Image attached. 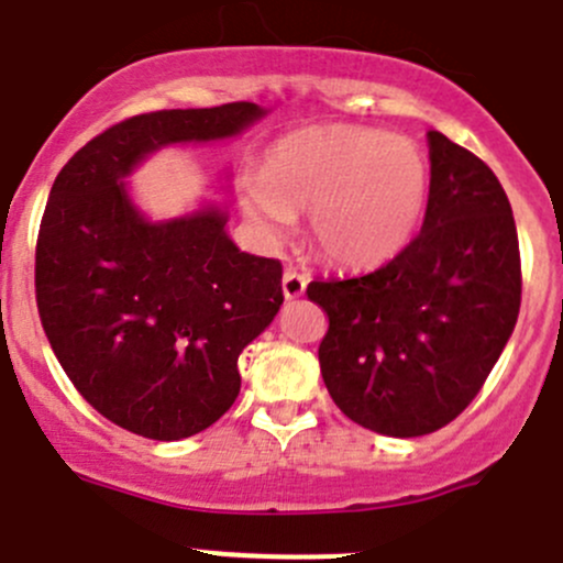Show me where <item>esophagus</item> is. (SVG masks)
Here are the masks:
<instances>
[{
	"instance_id": "1",
	"label": "esophagus",
	"mask_w": 563,
	"mask_h": 563,
	"mask_svg": "<svg viewBox=\"0 0 563 563\" xmlns=\"http://www.w3.org/2000/svg\"><path fill=\"white\" fill-rule=\"evenodd\" d=\"M282 289H284V298H287V300L300 298V295H303V289H306V276L300 274V271L287 268V271H284V276H282Z\"/></svg>"
}]
</instances>
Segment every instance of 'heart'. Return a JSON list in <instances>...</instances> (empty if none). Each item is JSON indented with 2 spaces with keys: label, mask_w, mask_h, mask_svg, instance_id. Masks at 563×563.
Masks as SVG:
<instances>
[{
  "label": "heart",
  "mask_w": 563,
  "mask_h": 563,
  "mask_svg": "<svg viewBox=\"0 0 563 563\" xmlns=\"http://www.w3.org/2000/svg\"><path fill=\"white\" fill-rule=\"evenodd\" d=\"M241 208L268 241L309 210V241L320 257L366 268L402 252L424 219L430 161L408 136L366 125H311L265 153L257 175L238 186Z\"/></svg>",
  "instance_id": "obj_1"
}]
</instances>
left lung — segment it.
I'll use <instances>...</instances> for the list:
<instances>
[{
  "instance_id": "obj_1",
  "label": "left lung",
  "mask_w": 563,
  "mask_h": 563,
  "mask_svg": "<svg viewBox=\"0 0 563 563\" xmlns=\"http://www.w3.org/2000/svg\"><path fill=\"white\" fill-rule=\"evenodd\" d=\"M430 139L421 232L372 274L306 287L328 314L320 372L347 419L419 438L482 391L520 314L517 227L504 186L441 131Z\"/></svg>"
}]
</instances>
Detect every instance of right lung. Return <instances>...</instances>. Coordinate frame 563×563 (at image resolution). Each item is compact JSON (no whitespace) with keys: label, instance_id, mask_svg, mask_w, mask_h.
I'll return each instance as SVG.
<instances>
[{"label":"right lung","instance_id":"add662e5","mask_svg":"<svg viewBox=\"0 0 563 563\" xmlns=\"http://www.w3.org/2000/svg\"><path fill=\"white\" fill-rule=\"evenodd\" d=\"M249 100L128 117L54 180L35 249L43 331L76 391L153 441L208 430L241 391L238 355L279 311L282 263L241 252L221 210L150 224L122 177L153 150L235 136Z\"/></svg>","mask_w":563,"mask_h":563}]
</instances>
